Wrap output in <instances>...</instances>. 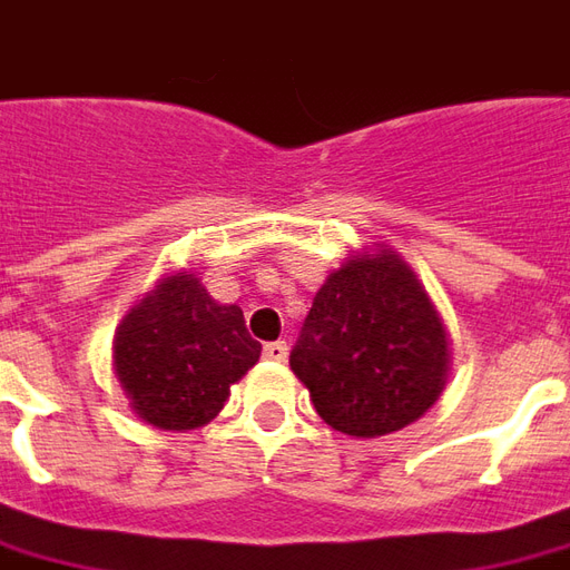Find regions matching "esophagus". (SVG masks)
Instances as JSON below:
<instances>
[{
	"instance_id": "34e87169",
	"label": "esophagus",
	"mask_w": 570,
	"mask_h": 570,
	"mask_svg": "<svg viewBox=\"0 0 570 570\" xmlns=\"http://www.w3.org/2000/svg\"><path fill=\"white\" fill-rule=\"evenodd\" d=\"M262 352H265V357H268V361H274V364H284L286 354H289V345H286V342H268Z\"/></svg>"
}]
</instances>
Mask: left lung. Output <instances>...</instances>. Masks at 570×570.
<instances>
[{
	"label": "left lung",
	"instance_id": "obj_1",
	"mask_svg": "<svg viewBox=\"0 0 570 570\" xmlns=\"http://www.w3.org/2000/svg\"><path fill=\"white\" fill-rule=\"evenodd\" d=\"M289 370L317 416L352 438L416 423L451 380V333L420 274L392 246L326 274Z\"/></svg>",
	"mask_w": 570,
	"mask_h": 570
}]
</instances>
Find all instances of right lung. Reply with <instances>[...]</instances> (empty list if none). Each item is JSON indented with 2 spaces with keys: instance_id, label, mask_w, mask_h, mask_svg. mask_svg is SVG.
<instances>
[{
  "instance_id": "add662e5",
  "label": "right lung",
  "mask_w": 570,
  "mask_h": 570,
  "mask_svg": "<svg viewBox=\"0 0 570 570\" xmlns=\"http://www.w3.org/2000/svg\"><path fill=\"white\" fill-rule=\"evenodd\" d=\"M262 345L237 305H218L197 272H166L114 336V373L141 423L190 432L216 420Z\"/></svg>"
}]
</instances>
